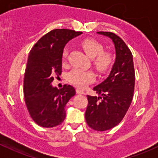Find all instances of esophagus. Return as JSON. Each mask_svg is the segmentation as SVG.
<instances>
[{"label":"esophagus","mask_w":158,"mask_h":158,"mask_svg":"<svg viewBox=\"0 0 158 158\" xmlns=\"http://www.w3.org/2000/svg\"><path fill=\"white\" fill-rule=\"evenodd\" d=\"M76 93L77 94H84L83 90H81L79 89H76Z\"/></svg>","instance_id":"esophagus-1"}]
</instances>
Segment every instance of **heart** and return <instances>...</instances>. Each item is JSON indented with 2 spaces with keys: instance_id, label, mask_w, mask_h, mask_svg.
I'll use <instances>...</instances> for the list:
<instances>
[{
  "instance_id": "1",
  "label": "heart",
  "mask_w": 158,
  "mask_h": 158,
  "mask_svg": "<svg viewBox=\"0 0 158 158\" xmlns=\"http://www.w3.org/2000/svg\"><path fill=\"white\" fill-rule=\"evenodd\" d=\"M82 49L90 58L95 69L100 73H105L112 64L113 58L111 54L103 51V47L95 40L85 39L81 43ZM68 56L67 49L63 51V57L66 59ZM68 79L71 83L79 88H84L89 83L95 80V75L92 71H85L79 69L72 70L68 75Z\"/></svg>"
}]
</instances>
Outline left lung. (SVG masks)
<instances>
[{
  "mask_svg": "<svg viewBox=\"0 0 158 158\" xmlns=\"http://www.w3.org/2000/svg\"><path fill=\"white\" fill-rule=\"evenodd\" d=\"M112 40L115 62L109 77L93 90L99 96L87 95L85 111L87 125L93 130L105 131L118 125L128 111L135 89L133 56L123 40L111 32H97Z\"/></svg>",
  "mask_w": 158,
  "mask_h": 158,
  "instance_id": "8db88e82",
  "label": "left lung"
}]
</instances>
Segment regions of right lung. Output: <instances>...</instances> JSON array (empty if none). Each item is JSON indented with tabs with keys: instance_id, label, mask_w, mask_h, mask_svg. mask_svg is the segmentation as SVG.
Returning a JSON list of instances; mask_svg holds the SVG:
<instances>
[{
	"instance_id": "add662e5",
	"label": "right lung",
	"mask_w": 158,
	"mask_h": 158,
	"mask_svg": "<svg viewBox=\"0 0 158 158\" xmlns=\"http://www.w3.org/2000/svg\"><path fill=\"white\" fill-rule=\"evenodd\" d=\"M68 29L52 30L43 36L30 50L23 80V92L30 117L38 125L53 128L66 118L65 106L76 94L72 85L58 89L52 85L61 74L64 47L82 34Z\"/></svg>"
}]
</instances>
